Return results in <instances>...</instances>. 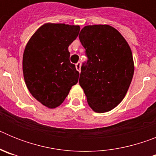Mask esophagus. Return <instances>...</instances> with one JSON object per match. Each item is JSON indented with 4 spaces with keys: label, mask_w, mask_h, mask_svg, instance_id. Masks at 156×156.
I'll return each instance as SVG.
<instances>
[{
    "label": "esophagus",
    "mask_w": 156,
    "mask_h": 156,
    "mask_svg": "<svg viewBox=\"0 0 156 156\" xmlns=\"http://www.w3.org/2000/svg\"><path fill=\"white\" fill-rule=\"evenodd\" d=\"M76 70L79 73H80V70H81V63L80 62H77L76 64Z\"/></svg>",
    "instance_id": "obj_1"
}]
</instances>
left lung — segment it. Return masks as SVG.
<instances>
[{
	"label": "left lung",
	"instance_id": "left-lung-1",
	"mask_svg": "<svg viewBox=\"0 0 156 156\" xmlns=\"http://www.w3.org/2000/svg\"><path fill=\"white\" fill-rule=\"evenodd\" d=\"M79 38L88 58L79 80L88 105L98 113L111 111L124 98L133 78L131 49L109 25L86 26Z\"/></svg>",
	"mask_w": 156,
	"mask_h": 156
}]
</instances>
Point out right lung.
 Segmentation results:
<instances>
[{"mask_svg": "<svg viewBox=\"0 0 156 156\" xmlns=\"http://www.w3.org/2000/svg\"><path fill=\"white\" fill-rule=\"evenodd\" d=\"M80 30L76 25L45 23L26 45L23 57L25 83L34 98L47 108L58 107L78 82L80 73L70 63L68 48Z\"/></svg>", "mask_w": 156, "mask_h": 156, "instance_id": "add662e5", "label": "right lung"}]
</instances>
